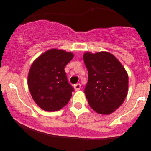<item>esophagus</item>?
Returning <instances> with one entry per match:
<instances>
[{
  "label": "esophagus",
  "instance_id": "34e87169",
  "mask_svg": "<svg viewBox=\"0 0 151 151\" xmlns=\"http://www.w3.org/2000/svg\"><path fill=\"white\" fill-rule=\"evenodd\" d=\"M74 89H75V91H79V90L81 88V84H80V83H77V84L74 85Z\"/></svg>",
  "mask_w": 151,
  "mask_h": 151
}]
</instances>
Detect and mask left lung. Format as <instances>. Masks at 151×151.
Wrapping results in <instances>:
<instances>
[{
	"mask_svg": "<svg viewBox=\"0 0 151 151\" xmlns=\"http://www.w3.org/2000/svg\"><path fill=\"white\" fill-rule=\"evenodd\" d=\"M83 59L88 72L84 91L88 104L98 113L109 115L127 96V72L118 59L106 52H86Z\"/></svg>",
	"mask_w": 151,
	"mask_h": 151,
	"instance_id": "left-lung-1",
	"label": "left lung"
}]
</instances>
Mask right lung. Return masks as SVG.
<instances>
[{"label":"right lung","instance_id":"add662e5","mask_svg":"<svg viewBox=\"0 0 151 151\" xmlns=\"http://www.w3.org/2000/svg\"><path fill=\"white\" fill-rule=\"evenodd\" d=\"M74 55L52 49L43 53L31 65L28 84L33 99L42 109L58 111L66 106L74 88L68 83L64 68Z\"/></svg>","mask_w":151,"mask_h":151}]
</instances>
